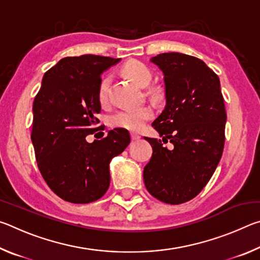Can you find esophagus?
<instances>
[{"instance_id":"esophagus-1","label":"esophagus","mask_w":260,"mask_h":260,"mask_svg":"<svg viewBox=\"0 0 260 260\" xmlns=\"http://www.w3.org/2000/svg\"><path fill=\"white\" fill-rule=\"evenodd\" d=\"M131 139L133 141H138L141 139V136L138 133H131Z\"/></svg>"}]
</instances>
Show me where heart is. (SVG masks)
Here are the masks:
<instances>
[{
  "mask_svg": "<svg viewBox=\"0 0 260 260\" xmlns=\"http://www.w3.org/2000/svg\"><path fill=\"white\" fill-rule=\"evenodd\" d=\"M125 76L141 88L147 87L152 79V73L146 65L140 61L132 60L122 68ZM111 77L105 76L100 81L98 89V100L101 104H105L109 100V87ZM153 116V108L151 105L144 104L138 108L122 109L114 112L109 118V124L113 128H121L127 131H140L146 122Z\"/></svg>",
  "mask_w": 260,
  "mask_h": 260,
  "instance_id": "obj_1",
  "label": "heart"
}]
</instances>
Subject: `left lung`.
Here are the masks:
<instances>
[{
  "instance_id": "8db88e82",
  "label": "left lung",
  "mask_w": 260,
  "mask_h": 260,
  "mask_svg": "<svg viewBox=\"0 0 260 260\" xmlns=\"http://www.w3.org/2000/svg\"><path fill=\"white\" fill-rule=\"evenodd\" d=\"M164 74L166 105L152 126L160 140L146 138L152 156L143 170L148 191L167 204L199 195L222 156L227 114L217 74L203 60L180 52L150 59Z\"/></svg>"
}]
</instances>
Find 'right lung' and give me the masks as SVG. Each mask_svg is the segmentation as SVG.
<instances>
[{"label": "right lung", "instance_id": "right-lung-1", "mask_svg": "<svg viewBox=\"0 0 260 260\" xmlns=\"http://www.w3.org/2000/svg\"><path fill=\"white\" fill-rule=\"evenodd\" d=\"M120 58L98 55L65 57L45 73L33 102L32 143L38 167L61 200L87 204L101 199L110 186L109 165L131 142L126 129L88 143L101 111V74Z\"/></svg>", "mask_w": 260, "mask_h": 260}]
</instances>
